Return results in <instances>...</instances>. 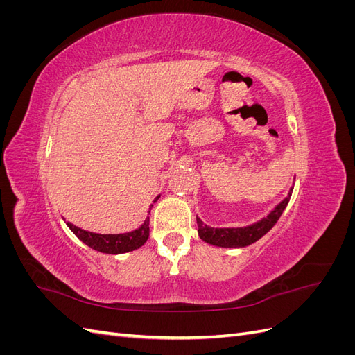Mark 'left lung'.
I'll return each mask as SVG.
<instances>
[{"mask_svg": "<svg viewBox=\"0 0 355 355\" xmlns=\"http://www.w3.org/2000/svg\"><path fill=\"white\" fill-rule=\"evenodd\" d=\"M292 191H293V188H290L288 196L280 204H278V206L270 214H268L266 218H263L262 220L256 222L253 225H249V227L211 228V227H207L206 223H202L200 218H197L200 239L202 241H206L213 245H218V247H245V245L257 241L274 227L278 219H280L284 209L287 207L290 196H292Z\"/></svg>", "mask_w": 355, "mask_h": 355, "instance_id": "left-lung-1", "label": "left lung"}]
</instances>
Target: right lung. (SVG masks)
I'll use <instances>...</instances> for the list:
<instances>
[{"label":"right lung","instance_id":"add662e5","mask_svg":"<svg viewBox=\"0 0 355 355\" xmlns=\"http://www.w3.org/2000/svg\"><path fill=\"white\" fill-rule=\"evenodd\" d=\"M159 198V196L154 200V202ZM153 207V206H151ZM69 230L77 235V237L87 244L92 249L110 253V254H118V253H127L144 245L149 237V218L144 222L141 228H137L132 232L125 234H96L90 231H84L78 227H75L71 222H67Z\"/></svg>","mask_w":355,"mask_h":355}]
</instances>
